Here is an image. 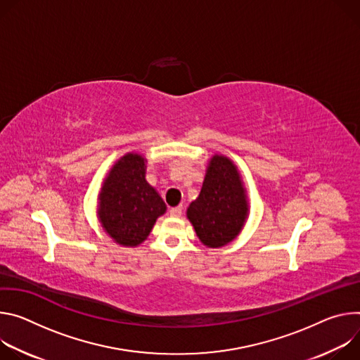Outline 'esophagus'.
Segmentation results:
<instances>
[{
	"label": "esophagus",
	"instance_id": "esophagus-1",
	"mask_svg": "<svg viewBox=\"0 0 360 360\" xmlns=\"http://www.w3.org/2000/svg\"><path fill=\"white\" fill-rule=\"evenodd\" d=\"M183 213V207H173L170 209V216L172 217H180Z\"/></svg>",
	"mask_w": 360,
	"mask_h": 360
}]
</instances>
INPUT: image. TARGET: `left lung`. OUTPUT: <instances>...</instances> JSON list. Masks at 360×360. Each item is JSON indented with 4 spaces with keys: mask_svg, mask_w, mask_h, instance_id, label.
Masks as SVG:
<instances>
[{
    "mask_svg": "<svg viewBox=\"0 0 360 360\" xmlns=\"http://www.w3.org/2000/svg\"><path fill=\"white\" fill-rule=\"evenodd\" d=\"M249 217V200L233 160L214 154L207 163L200 194L187 209V219L206 248L219 249L240 234Z\"/></svg>",
    "mask_w": 360,
    "mask_h": 360,
    "instance_id": "left-lung-1",
    "label": "left lung"
}]
</instances>
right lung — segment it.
Returning a JSON list of instances; mask_svg holds the SVG:
<instances>
[{"label":"right lung","instance_id":"add662e5","mask_svg":"<svg viewBox=\"0 0 360 360\" xmlns=\"http://www.w3.org/2000/svg\"><path fill=\"white\" fill-rule=\"evenodd\" d=\"M146 163L139 153L120 157L98 193L97 217L104 231L124 248H137L155 220L167 210L162 195L146 180Z\"/></svg>","mask_w":360,"mask_h":360}]
</instances>
